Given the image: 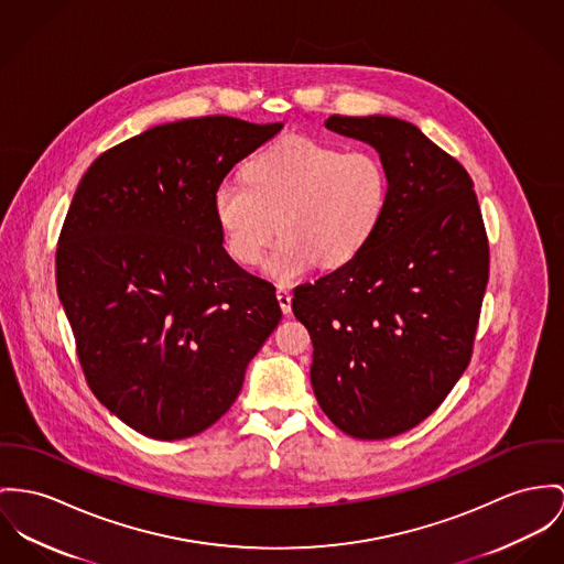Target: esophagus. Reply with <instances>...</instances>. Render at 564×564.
Masks as SVG:
<instances>
[{"mask_svg":"<svg viewBox=\"0 0 564 564\" xmlns=\"http://www.w3.org/2000/svg\"><path fill=\"white\" fill-rule=\"evenodd\" d=\"M276 301H279V306H281V311H283L285 315L292 313V294H290L285 288H279V290H276Z\"/></svg>","mask_w":564,"mask_h":564,"instance_id":"obj_1","label":"esophagus"}]
</instances>
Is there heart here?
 <instances>
[{"instance_id": "heart-1", "label": "heart", "mask_w": 564, "mask_h": 564, "mask_svg": "<svg viewBox=\"0 0 564 564\" xmlns=\"http://www.w3.org/2000/svg\"><path fill=\"white\" fill-rule=\"evenodd\" d=\"M247 182L220 180L213 213L227 253L245 265L263 261L268 276L290 283L317 261L337 268L351 260L376 234L389 206L384 161L371 150L285 137L256 154Z\"/></svg>"}]
</instances>
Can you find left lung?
I'll return each instance as SVG.
<instances>
[{"mask_svg":"<svg viewBox=\"0 0 564 564\" xmlns=\"http://www.w3.org/2000/svg\"><path fill=\"white\" fill-rule=\"evenodd\" d=\"M389 170V206L341 268L294 290L313 341L311 387L347 435L384 440L425 421L470 362L489 245L468 172L414 124L330 116Z\"/></svg>","mask_w":564,"mask_h":564,"instance_id":"obj_1","label":"left lung"}]
</instances>
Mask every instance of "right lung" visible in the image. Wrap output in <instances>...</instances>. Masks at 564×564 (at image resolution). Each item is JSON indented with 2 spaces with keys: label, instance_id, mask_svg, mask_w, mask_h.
Instances as JSON below:
<instances>
[{
  "label": "right lung",
  "instance_id": "right-lung-1",
  "mask_svg": "<svg viewBox=\"0 0 564 564\" xmlns=\"http://www.w3.org/2000/svg\"><path fill=\"white\" fill-rule=\"evenodd\" d=\"M276 124L229 116L145 130L100 154L64 220L55 279L96 399L154 440L231 408L281 319L272 283L227 256L213 193Z\"/></svg>",
  "mask_w": 564,
  "mask_h": 564
}]
</instances>
